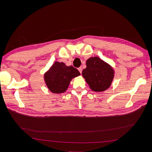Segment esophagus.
Here are the masks:
<instances>
[{
  "instance_id": "1",
  "label": "esophagus",
  "mask_w": 152,
  "mask_h": 152,
  "mask_svg": "<svg viewBox=\"0 0 152 152\" xmlns=\"http://www.w3.org/2000/svg\"><path fill=\"white\" fill-rule=\"evenodd\" d=\"M78 70H79V71L80 72V73H82V67H79V68H78Z\"/></svg>"
}]
</instances>
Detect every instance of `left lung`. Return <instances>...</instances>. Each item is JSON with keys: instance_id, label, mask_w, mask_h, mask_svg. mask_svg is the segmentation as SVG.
I'll list each match as a JSON object with an SVG mask.
<instances>
[{"instance_id": "obj_1", "label": "left lung", "mask_w": 152, "mask_h": 152, "mask_svg": "<svg viewBox=\"0 0 152 152\" xmlns=\"http://www.w3.org/2000/svg\"><path fill=\"white\" fill-rule=\"evenodd\" d=\"M86 66L82 74L91 90L103 92L109 88L114 77V70L109 64L98 57H91L86 61Z\"/></svg>"}]
</instances>
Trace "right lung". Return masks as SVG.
Instances as JSON below:
<instances>
[{"label": "right lung", "mask_w": 152, "mask_h": 152, "mask_svg": "<svg viewBox=\"0 0 152 152\" xmlns=\"http://www.w3.org/2000/svg\"><path fill=\"white\" fill-rule=\"evenodd\" d=\"M80 75L77 68L67 66L63 62L56 61L45 73L44 80L50 92L59 94L65 93L72 79Z\"/></svg>", "instance_id": "1"}]
</instances>
